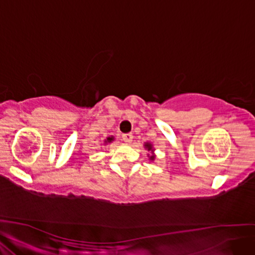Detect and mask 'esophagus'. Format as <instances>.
<instances>
[{"label": "esophagus", "mask_w": 255, "mask_h": 255, "mask_svg": "<svg viewBox=\"0 0 255 255\" xmlns=\"http://www.w3.org/2000/svg\"><path fill=\"white\" fill-rule=\"evenodd\" d=\"M132 138H134V136H132L131 132H127V134H124L123 135L124 142H126V143H130L131 140H132Z\"/></svg>", "instance_id": "obj_1"}]
</instances>
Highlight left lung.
<instances>
[{
    "label": "left lung",
    "instance_id": "obj_1",
    "mask_svg": "<svg viewBox=\"0 0 255 255\" xmlns=\"http://www.w3.org/2000/svg\"><path fill=\"white\" fill-rule=\"evenodd\" d=\"M145 146H146L147 147V149H148V151H149V149H152V146H151V144H146V145H145ZM153 159H154V155H152L151 156V160H153Z\"/></svg>",
    "mask_w": 255,
    "mask_h": 255
}]
</instances>
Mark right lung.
Here are the masks:
<instances>
[{
  "label": "right lung",
  "instance_id": "1",
  "mask_svg": "<svg viewBox=\"0 0 255 255\" xmlns=\"http://www.w3.org/2000/svg\"><path fill=\"white\" fill-rule=\"evenodd\" d=\"M112 140V138H108V142H111Z\"/></svg>",
  "mask_w": 255,
  "mask_h": 255
}]
</instances>
